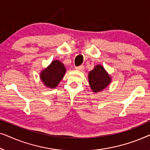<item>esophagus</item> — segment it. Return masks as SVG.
Instances as JSON below:
<instances>
[{"mask_svg":"<svg viewBox=\"0 0 150 150\" xmlns=\"http://www.w3.org/2000/svg\"><path fill=\"white\" fill-rule=\"evenodd\" d=\"M75 69H76V70H79V71H83L84 69V66H83V65L76 66V67H75Z\"/></svg>","mask_w":150,"mask_h":150,"instance_id":"1","label":"esophagus"}]
</instances>
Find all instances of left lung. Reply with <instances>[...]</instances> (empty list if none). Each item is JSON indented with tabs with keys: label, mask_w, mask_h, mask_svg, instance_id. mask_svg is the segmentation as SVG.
I'll return each mask as SVG.
<instances>
[{
	"label": "left lung",
	"mask_w": 150,
	"mask_h": 150,
	"mask_svg": "<svg viewBox=\"0 0 150 150\" xmlns=\"http://www.w3.org/2000/svg\"><path fill=\"white\" fill-rule=\"evenodd\" d=\"M89 84L92 91L99 93L111 83L112 78L102 65H97L88 74Z\"/></svg>",
	"instance_id": "left-lung-1"
}]
</instances>
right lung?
Listing matches in <instances>:
<instances>
[{
    "label": "right lung",
    "mask_w": 150,
    "mask_h": 150,
    "mask_svg": "<svg viewBox=\"0 0 150 150\" xmlns=\"http://www.w3.org/2000/svg\"><path fill=\"white\" fill-rule=\"evenodd\" d=\"M66 72V68L62 62L59 60L52 61L50 65L41 71V81L46 87L54 89Z\"/></svg>",
    "instance_id": "1"
}]
</instances>
